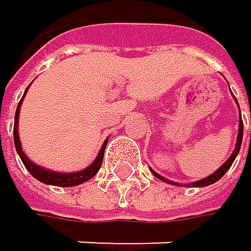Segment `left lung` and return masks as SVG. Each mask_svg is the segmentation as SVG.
Returning <instances> with one entry per match:
<instances>
[{
	"mask_svg": "<svg viewBox=\"0 0 251 251\" xmlns=\"http://www.w3.org/2000/svg\"><path fill=\"white\" fill-rule=\"evenodd\" d=\"M239 116H241V113H239ZM243 131H244V126H243V119L239 120V132H238V140H236V148H235V151H233V153L230 155V158L221 166L214 175H211V176H208V177H205V179H201V180H197V182H194L193 184V187H206V185H211V184H214V182H217L218 179H221L225 176V173L230 169V166H232V162L235 161V158H236V155H238V152H239V148H241V141H243ZM156 177H159V179H162V180H166V182H170V184H173L172 180H167L166 177H161L158 173H155V172H152Z\"/></svg>",
	"mask_w": 251,
	"mask_h": 251,
	"instance_id": "left-lung-1",
	"label": "left lung"
}]
</instances>
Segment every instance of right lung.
Wrapping results in <instances>:
<instances>
[{
  "instance_id": "add662e5",
  "label": "right lung",
  "mask_w": 251,
  "mask_h": 251,
  "mask_svg": "<svg viewBox=\"0 0 251 251\" xmlns=\"http://www.w3.org/2000/svg\"><path fill=\"white\" fill-rule=\"evenodd\" d=\"M24 99V98H22ZM22 99L19 100L18 103V108H16V114H15V126H13V138H15V148H16V152L19 153L24 166L26 167V170L30 172V175L33 177H36L37 180L43 182V184H50V185H55V187H74V185H79L82 182L92 179L100 169L102 166V159H103V152H105V146H107V141L103 143V146L100 148L99 151V155L98 158L95 159V162L92 164L90 167H87L82 172H78V173H55V172H51V170H46L43 167H39L36 166L34 162H31L30 159L26 158V155L22 152V148H21V141H19V134H18V119H19V110H21V103H22Z\"/></svg>"
}]
</instances>
